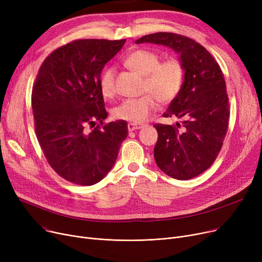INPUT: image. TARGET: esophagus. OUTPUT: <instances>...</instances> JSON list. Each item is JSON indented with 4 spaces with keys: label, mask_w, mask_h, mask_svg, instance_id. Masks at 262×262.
<instances>
[{
    "label": "esophagus",
    "mask_w": 262,
    "mask_h": 262,
    "mask_svg": "<svg viewBox=\"0 0 262 262\" xmlns=\"http://www.w3.org/2000/svg\"><path fill=\"white\" fill-rule=\"evenodd\" d=\"M143 126H144V124H139V123H128V125H127L129 132H134L136 129H140Z\"/></svg>",
    "instance_id": "obj_1"
}]
</instances>
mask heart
<instances>
[{
    "instance_id": "obj_1",
    "label": "heart",
    "mask_w": 262,
    "mask_h": 262,
    "mask_svg": "<svg viewBox=\"0 0 262 262\" xmlns=\"http://www.w3.org/2000/svg\"><path fill=\"white\" fill-rule=\"evenodd\" d=\"M124 62L137 72L145 75L144 91L140 98L126 99L114 108L113 115L119 120L140 123L150 117L158 107L159 101L168 103L180 93L185 68L176 57L160 61V55L149 50H136L128 54ZM117 69L114 66L105 68L101 73L99 85L105 98H113L116 93Z\"/></svg>"
}]
</instances>
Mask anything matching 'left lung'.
<instances>
[{"label": "left lung", "instance_id": "left-lung-1", "mask_svg": "<svg viewBox=\"0 0 262 262\" xmlns=\"http://www.w3.org/2000/svg\"><path fill=\"white\" fill-rule=\"evenodd\" d=\"M143 42L173 49L184 64L183 87L162 115L183 119V125L155 124L158 140L154 157L167 175L180 181L190 180L214 162L227 133L229 102L222 70L212 55L189 37L155 33L136 41Z\"/></svg>", "mask_w": 262, "mask_h": 262}]
</instances>
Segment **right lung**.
<instances>
[{"label":"right lung","mask_w":262,"mask_h":262,"mask_svg":"<svg viewBox=\"0 0 262 262\" xmlns=\"http://www.w3.org/2000/svg\"><path fill=\"white\" fill-rule=\"evenodd\" d=\"M125 41L74 40L39 69L32 91L36 136L51 168L68 182H101L128 135L126 121L103 124L108 114L99 85L103 68Z\"/></svg>","instance_id":"1"}]
</instances>
